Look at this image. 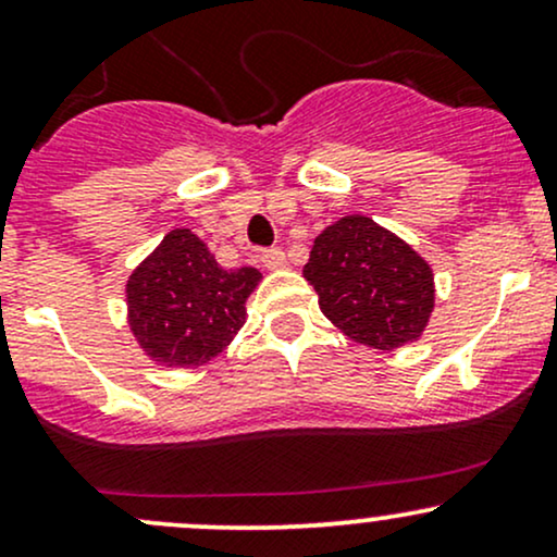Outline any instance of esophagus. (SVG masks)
Masks as SVG:
<instances>
[{
    "label": "esophagus",
    "instance_id": "34e87169",
    "mask_svg": "<svg viewBox=\"0 0 557 557\" xmlns=\"http://www.w3.org/2000/svg\"><path fill=\"white\" fill-rule=\"evenodd\" d=\"M261 264H264L267 270H283L287 264L283 248H267V251L261 253Z\"/></svg>",
    "mask_w": 557,
    "mask_h": 557
}]
</instances>
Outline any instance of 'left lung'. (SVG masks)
I'll use <instances>...</instances> for the list:
<instances>
[{
    "label": "left lung",
    "instance_id": "1",
    "mask_svg": "<svg viewBox=\"0 0 557 557\" xmlns=\"http://www.w3.org/2000/svg\"><path fill=\"white\" fill-rule=\"evenodd\" d=\"M304 277L314 285L322 314L376 350L419 341L434 309L432 267L363 214L343 216L317 235Z\"/></svg>",
    "mask_w": 557,
    "mask_h": 557
}]
</instances>
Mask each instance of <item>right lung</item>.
Listing matches in <instances>:
<instances>
[{
    "label": "right lung",
    "mask_w": 557,
    "mask_h": 557,
    "mask_svg": "<svg viewBox=\"0 0 557 557\" xmlns=\"http://www.w3.org/2000/svg\"><path fill=\"white\" fill-rule=\"evenodd\" d=\"M259 280L253 267L222 270L207 243L177 227L127 277V324L151 361L198 367L238 335Z\"/></svg>",
    "instance_id": "1"
}]
</instances>
